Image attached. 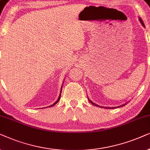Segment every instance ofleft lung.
<instances>
[{
  "instance_id": "left-lung-1",
  "label": "left lung",
  "mask_w": 150,
  "mask_h": 150,
  "mask_svg": "<svg viewBox=\"0 0 150 150\" xmlns=\"http://www.w3.org/2000/svg\"><path fill=\"white\" fill-rule=\"evenodd\" d=\"M139 20H140V22H141V24H142V25L143 26V27H145V25H144V23H143V21H142V20H141V18H139ZM89 101H90V102H91V103H92V104L95 105H96V106H98V107H100V106H99V105H96V104H95V103H94L93 102H92V101H91V100H89ZM124 105H121V106H124ZM119 107H120V106H119Z\"/></svg>"
}]
</instances>
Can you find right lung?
<instances>
[{
  "mask_svg": "<svg viewBox=\"0 0 150 150\" xmlns=\"http://www.w3.org/2000/svg\"><path fill=\"white\" fill-rule=\"evenodd\" d=\"M61 93H62V89H61ZM60 96H61V93H60V94H59V96L58 99H57V100L56 101H55V103H54V104H53V105H51V106H53V105H55V104H56V103H57V102H58V101H59V99H60ZM51 106H50V107H51Z\"/></svg>",
  "mask_w": 150,
  "mask_h": 150,
  "instance_id": "right-lung-1",
  "label": "right lung"
}]
</instances>
